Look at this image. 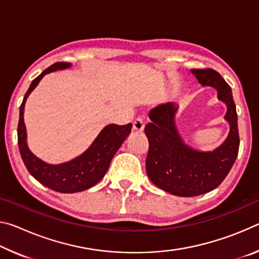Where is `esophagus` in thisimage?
<instances>
[{"instance_id": "obj_1", "label": "esophagus", "mask_w": 259, "mask_h": 259, "mask_svg": "<svg viewBox=\"0 0 259 259\" xmlns=\"http://www.w3.org/2000/svg\"><path fill=\"white\" fill-rule=\"evenodd\" d=\"M144 126H145V124H144V121L143 119H140V117L134 121V130L137 131V133H142L144 130Z\"/></svg>"}]
</instances>
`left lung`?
<instances>
[{
  "label": "left lung",
  "mask_w": 259,
  "mask_h": 259,
  "mask_svg": "<svg viewBox=\"0 0 259 259\" xmlns=\"http://www.w3.org/2000/svg\"><path fill=\"white\" fill-rule=\"evenodd\" d=\"M202 87H211L217 98L226 105L224 119L230 131L226 139L213 151L195 150L184 142L175 124L178 105L166 103L150 111L152 122L146 124L148 138L146 172L161 190L177 196H196L212 191L230 172L239 152L238 114L231 87L213 69H191Z\"/></svg>",
  "instance_id": "obj_1"
}]
</instances>
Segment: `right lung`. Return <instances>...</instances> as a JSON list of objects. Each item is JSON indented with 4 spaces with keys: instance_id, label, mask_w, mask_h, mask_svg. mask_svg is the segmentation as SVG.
<instances>
[{
    "instance_id": "obj_1",
    "label": "right lung",
    "mask_w": 259,
    "mask_h": 259,
    "mask_svg": "<svg viewBox=\"0 0 259 259\" xmlns=\"http://www.w3.org/2000/svg\"><path fill=\"white\" fill-rule=\"evenodd\" d=\"M72 66L71 63H56L43 71L30 83L19 108L18 146L21 159L29 174L42 185L60 193L82 192L96 185L105 174L115 153L128 137L133 124H108L100 131L88 150L71 161L50 164L34 155L27 145V134L24 122L25 104L30 93L40 83L46 74L61 71Z\"/></svg>"
}]
</instances>
